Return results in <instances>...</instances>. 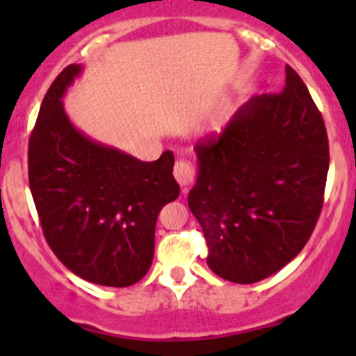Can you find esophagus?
Instances as JSON below:
<instances>
[{
	"label": "esophagus",
	"mask_w": 356,
	"mask_h": 356,
	"mask_svg": "<svg viewBox=\"0 0 356 356\" xmlns=\"http://www.w3.org/2000/svg\"><path fill=\"white\" fill-rule=\"evenodd\" d=\"M174 177H175V181L181 184V188L186 191V189L191 188L196 181L195 167H193L189 161L179 160L174 167Z\"/></svg>",
	"instance_id": "obj_1"
}]
</instances>
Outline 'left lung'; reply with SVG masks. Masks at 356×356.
Segmentation results:
<instances>
[{
  "label": "left lung",
  "instance_id": "8db88e82",
  "mask_svg": "<svg viewBox=\"0 0 356 356\" xmlns=\"http://www.w3.org/2000/svg\"><path fill=\"white\" fill-rule=\"evenodd\" d=\"M198 177L188 204L218 277L253 284L281 270L314 232L324 203L329 141L300 75L248 99L222 134L195 146Z\"/></svg>",
  "mask_w": 356,
  "mask_h": 356
}]
</instances>
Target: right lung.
<instances>
[{
	"mask_svg": "<svg viewBox=\"0 0 356 356\" xmlns=\"http://www.w3.org/2000/svg\"><path fill=\"white\" fill-rule=\"evenodd\" d=\"M81 72L63 68L42 99L29 139V184L58 260L84 281L125 288L152 267L158 213L181 191L174 153L141 161L75 129L62 98Z\"/></svg>",
	"mask_w": 356,
	"mask_h": 356,
	"instance_id": "add662e5",
	"label": "right lung"
}]
</instances>
